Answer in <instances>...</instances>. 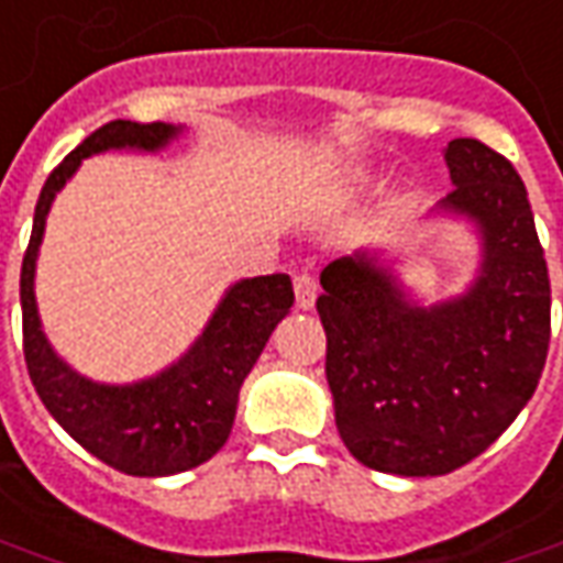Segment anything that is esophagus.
Listing matches in <instances>:
<instances>
[{
	"label": "esophagus",
	"mask_w": 563,
	"mask_h": 563,
	"mask_svg": "<svg viewBox=\"0 0 563 563\" xmlns=\"http://www.w3.org/2000/svg\"><path fill=\"white\" fill-rule=\"evenodd\" d=\"M292 286H296V305L301 308V311H308V308H313V301H317V280H313L311 274H296L292 277Z\"/></svg>",
	"instance_id": "34e87169"
}]
</instances>
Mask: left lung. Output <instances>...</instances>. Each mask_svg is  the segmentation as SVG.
<instances>
[{"instance_id":"left-lung-1","label":"left lung","mask_w":563,"mask_h":563,"mask_svg":"<svg viewBox=\"0 0 563 563\" xmlns=\"http://www.w3.org/2000/svg\"><path fill=\"white\" fill-rule=\"evenodd\" d=\"M453 190L443 209L484 233V271L468 296L410 305L369 258L323 267L335 426L366 468L450 474L481 456L533 397L552 335V286L521 175L474 137L443 151Z\"/></svg>"}]
</instances>
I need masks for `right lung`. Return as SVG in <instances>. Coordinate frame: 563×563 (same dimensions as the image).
Returning a JSON list of instances; mask_svg holds the SVG:
<instances>
[{
  "label": "right lung",
  "mask_w": 563,
  "mask_h": 563,
  "mask_svg": "<svg viewBox=\"0 0 563 563\" xmlns=\"http://www.w3.org/2000/svg\"><path fill=\"white\" fill-rule=\"evenodd\" d=\"M178 129L166 122L113 120L67 153L42 185L21 265L24 361L33 388L73 441L82 443L110 468L135 477L187 472L216 456L231 434L243 378L250 376L274 327L296 301L292 280L286 274L236 283L218 305L200 342L172 369L137 385H98L57 361L40 330L33 296V271L48 206L91 153L110 147L156 151Z\"/></svg>",
  "instance_id": "right-lung-1"
}]
</instances>
